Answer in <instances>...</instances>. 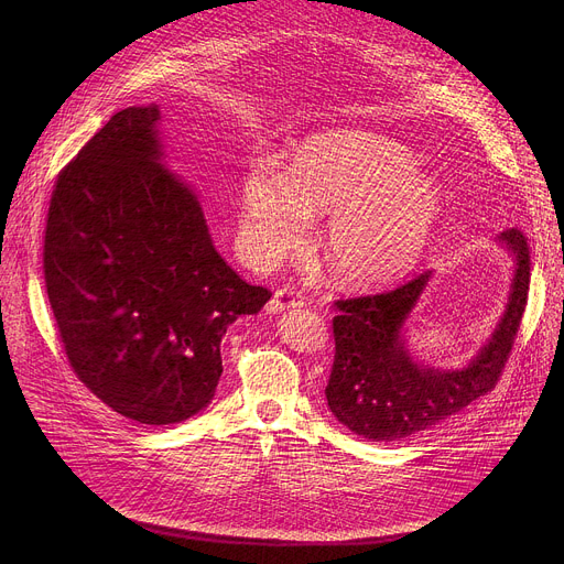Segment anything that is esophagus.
I'll return each mask as SVG.
<instances>
[{
  "mask_svg": "<svg viewBox=\"0 0 564 564\" xmlns=\"http://www.w3.org/2000/svg\"><path fill=\"white\" fill-rule=\"evenodd\" d=\"M301 305H303V296H301L299 292L288 290V288H281V290H276V292L272 294V299L268 301L265 312H268V314H281V312H285V310H290V307H301Z\"/></svg>",
  "mask_w": 564,
  "mask_h": 564,
  "instance_id": "34e87169",
  "label": "esophagus"
}]
</instances>
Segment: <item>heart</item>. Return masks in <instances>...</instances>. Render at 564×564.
Here are the masks:
<instances>
[{"instance_id":"heart-1","label":"heart","mask_w":564,"mask_h":564,"mask_svg":"<svg viewBox=\"0 0 564 564\" xmlns=\"http://www.w3.org/2000/svg\"><path fill=\"white\" fill-rule=\"evenodd\" d=\"M330 214L324 254L337 281L383 288L424 257L442 214V189L392 140L337 131L305 142L292 167L263 158L240 185L238 243L276 263L310 234L312 216Z\"/></svg>"}]
</instances>
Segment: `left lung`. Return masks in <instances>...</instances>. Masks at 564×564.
I'll return each mask as SVG.
<instances>
[{
    "instance_id": "left-lung-1",
    "label": "left lung",
    "mask_w": 564,
    "mask_h": 564,
    "mask_svg": "<svg viewBox=\"0 0 564 564\" xmlns=\"http://www.w3.org/2000/svg\"><path fill=\"white\" fill-rule=\"evenodd\" d=\"M496 243L513 263L505 312L462 368L424 364L409 346V321L433 279L431 270L386 294L337 301V352L326 399L346 429L370 442L404 440L464 411L496 386L529 292L527 238L507 229Z\"/></svg>"
}]
</instances>
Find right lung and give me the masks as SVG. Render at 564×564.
<instances>
[{"label":"right lung","instance_id":"right-lung-1","mask_svg":"<svg viewBox=\"0 0 564 564\" xmlns=\"http://www.w3.org/2000/svg\"><path fill=\"white\" fill-rule=\"evenodd\" d=\"M160 122L158 105L118 111L59 174L44 238L46 292L75 375L149 426L209 404L227 328L270 301L216 252Z\"/></svg>","mask_w":564,"mask_h":564}]
</instances>
